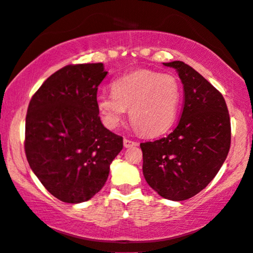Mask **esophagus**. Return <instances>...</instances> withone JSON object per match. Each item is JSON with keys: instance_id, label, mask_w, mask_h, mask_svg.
Masks as SVG:
<instances>
[{"instance_id": "34e87169", "label": "esophagus", "mask_w": 253, "mask_h": 253, "mask_svg": "<svg viewBox=\"0 0 253 253\" xmlns=\"http://www.w3.org/2000/svg\"><path fill=\"white\" fill-rule=\"evenodd\" d=\"M137 142L133 140H129V139H124V147L125 148H129V147H133V146H136Z\"/></svg>"}]
</instances>
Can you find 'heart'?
<instances>
[{"instance_id":"1","label":"heart","mask_w":253,"mask_h":253,"mask_svg":"<svg viewBox=\"0 0 253 253\" xmlns=\"http://www.w3.org/2000/svg\"><path fill=\"white\" fill-rule=\"evenodd\" d=\"M111 93L97 98V109L105 126L117 128L129 110L132 124L147 136L160 135L172 126L181 100V86L176 77L149 69L113 81Z\"/></svg>"}]
</instances>
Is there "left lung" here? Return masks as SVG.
Returning a JSON list of instances; mask_svg holds the SVG:
<instances>
[{
	"label": "left lung",
	"mask_w": 253,
	"mask_h": 253,
	"mask_svg": "<svg viewBox=\"0 0 253 253\" xmlns=\"http://www.w3.org/2000/svg\"><path fill=\"white\" fill-rule=\"evenodd\" d=\"M184 85L179 123L169 135L141 143L143 176L161 197L183 201L203 191L216 176L231 142L228 107L222 93L183 61L164 63Z\"/></svg>",
	"instance_id": "left-lung-1"
}]
</instances>
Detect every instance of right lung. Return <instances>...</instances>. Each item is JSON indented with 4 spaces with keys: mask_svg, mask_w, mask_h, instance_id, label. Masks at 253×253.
<instances>
[{
    "mask_svg": "<svg viewBox=\"0 0 253 253\" xmlns=\"http://www.w3.org/2000/svg\"><path fill=\"white\" fill-rule=\"evenodd\" d=\"M103 63L68 65L52 74L30 100L24 149L33 172L50 194L68 204L102 190L123 136L103 126L97 109Z\"/></svg>",
    "mask_w": 253,
    "mask_h": 253,
    "instance_id": "right-lung-1",
    "label": "right lung"
}]
</instances>
